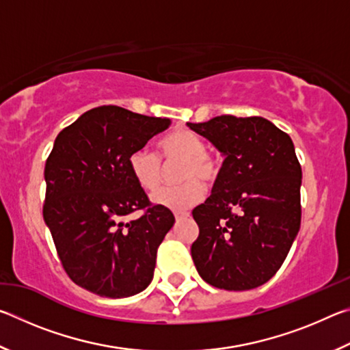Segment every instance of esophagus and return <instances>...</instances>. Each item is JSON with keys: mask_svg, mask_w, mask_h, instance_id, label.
I'll list each match as a JSON object with an SVG mask.
<instances>
[{"mask_svg": "<svg viewBox=\"0 0 350 350\" xmlns=\"http://www.w3.org/2000/svg\"><path fill=\"white\" fill-rule=\"evenodd\" d=\"M188 216H189L188 211H177V213H174L176 221H182V219H185V217H188Z\"/></svg>", "mask_w": 350, "mask_h": 350, "instance_id": "esophagus-1", "label": "esophagus"}]
</instances>
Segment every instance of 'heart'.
I'll return each mask as SVG.
<instances>
[{"instance_id":"obj_1","label":"heart","mask_w":350,"mask_h":350,"mask_svg":"<svg viewBox=\"0 0 350 350\" xmlns=\"http://www.w3.org/2000/svg\"><path fill=\"white\" fill-rule=\"evenodd\" d=\"M159 154L165 162L180 161L176 187L161 188L154 193L152 202L165 208L182 211L200 202L205 194V185L219 174V162L205 151L204 140L189 129H176L159 142ZM156 152L140 148L131 152L128 167L131 176L145 191H156L162 179V162Z\"/></svg>"}]
</instances>
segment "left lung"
<instances>
[{
  "mask_svg": "<svg viewBox=\"0 0 350 350\" xmlns=\"http://www.w3.org/2000/svg\"><path fill=\"white\" fill-rule=\"evenodd\" d=\"M225 157L211 196L193 210L198 273L210 286H262L287 258L301 225V165L288 134L262 117L187 123Z\"/></svg>",
  "mask_w": 350,
  "mask_h": 350,
  "instance_id": "obj_1",
  "label": "left lung"
}]
</instances>
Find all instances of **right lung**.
Instances as JSON below:
<instances>
[{"mask_svg": "<svg viewBox=\"0 0 350 350\" xmlns=\"http://www.w3.org/2000/svg\"><path fill=\"white\" fill-rule=\"evenodd\" d=\"M170 125V118L109 105L86 111L57 135L44 167L43 217L77 286L108 298H128L150 286L174 216L151 205L128 159ZM137 209L146 213L126 221Z\"/></svg>", "mask_w": 350, "mask_h": 350, "instance_id": "obj_1", "label": "right lung"}]
</instances>
